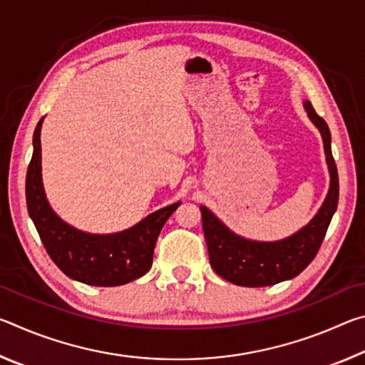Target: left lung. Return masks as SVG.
I'll list each match as a JSON object with an SVG mask.
<instances>
[{
    "label": "left lung",
    "instance_id": "1",
    "mask_svg": "<svg viewBox=\"0 0 365 365\" xmlns=\"http://www.w3.org/2000/svg\"><path fill=\"white\" fill-rule=\"evenodd\" d=\"M317 130L322 135L330 187L317 214L298 232L277 242H257L232 232L206 206H200L209 261L215 274L238 287H270L294 279L312 259L324 242L327 228L338 206V170L331 156V135L329 125L317 115L307 100L302 103Z\"/></svg>",
    "mask_w": 365,
    "mask_h": 365
}]
</instances>
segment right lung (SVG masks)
<instances>
[{"mask_svg": "<svg viewBox=\"0 0 365 365\" xmlns=\"http://www.w3.org/2000/svg\"><path fill=\"white\" fill-rule=\"evenodd\" d=\"M41 117L34 132V154L27 169L26 196L30 219L49 257L72 280L93 287H119L143 277L153 264L158 237L182 201L146 215L115 233H88L67 224L53 211L41 178Z\"/></svg>", "mask_w": 365, "mask_h": 365, "instance_id": "obj_1", "label": "right lung"}]
</instances>
